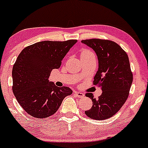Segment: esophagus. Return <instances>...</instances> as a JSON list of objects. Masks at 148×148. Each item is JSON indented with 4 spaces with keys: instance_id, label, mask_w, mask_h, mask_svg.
Returning a JSON list of instances; mask_svg holds the SVG:
<instances>
[{
    "instance_id": "34e87169",
    "label": "esophagus",
    "mask_w": 148,
    "mask_h": 148,
    "mask_svg": "<svg viewBox=\"0 0 148 148\" xmlns=\"http://www.w3.org/2000/svg\"><path fill=\"white\" fill-rule=\"evenodd\" d=\"M75 95L78 97H84V94L81 92H78V91H75Z\"/></svg>"
}]
</instances>
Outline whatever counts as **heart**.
<instances>
[{
    "mask_svg": "<svg viewBox=\"0 0 148 148\" xmlns=\"http://www.w3.org/2000/svg\"><path fill=\"white\" fill-rule=\"evenodd\" d=\"M93 53L91 52L89 50H83L82 51L81 55H80V58H83V57H88V56H93Z\"/></svg>",
    "mask_w": 148,
    "mask_h": 148,
    "instance_id": "b5f03b06",
    "label": "heart"
}]
</instances>
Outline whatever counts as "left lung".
<instances>
[{"instance_id": "1", "label": "left lung", "mask_w": 148, "mask_h": 148, "mask_svg": "<svg viewBox=\"0 0 148 148\" xmlns=\"http://www.w3.org/2000/svg\"><path fill=\"white\" fill-rule=\"evenodd\" d=\"M81 42L96 53L98 70L93 84L103 91L97 99L92 93H86V97L92 99V106L85 113L92 119L106 120L118 112L129 95L132 73L128 56L113 41L90 39Z\"/></svg>"}]
</instances>
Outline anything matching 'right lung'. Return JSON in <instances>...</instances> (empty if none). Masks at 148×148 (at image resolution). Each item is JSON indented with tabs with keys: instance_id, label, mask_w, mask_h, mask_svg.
I'll use <instances>...</instances> for the list:
<instances>
[{
	"instance_id": "right-lung-1",
	"label": "right lung",
	"mask_w": 148,
	"mask_h": 148,
	"mask_svg": "<svg viewBox=\"0 0 148 148\" xmlns=\"http://www.w3.org/2000/svg\"><path fill=\"white\" fill-rule=\"evenodd\" d=\"M76 40L41 41L24 48L12 71L13 92L24 110L34 118H45L58 110L65 97L72 94L68 87L50 81L52 70L58 69Z\"/></svg>"
}]
</instances>
